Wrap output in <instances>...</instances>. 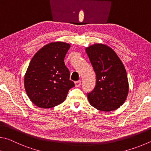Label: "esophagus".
Wrapping results in <instances>:
<instances>
[{"label": "esophagus", "instance_id": "obj_1", "mask_svg": "<svg viewBox=\"0 0 151 151\" xmlns=\"http://www.w3.org/2000/svg\"><path fill=\"white\" fill-rule=\"evenodd\" d=\"M81 81L80 80L77 81L75 82V85L76 88H78V87H80L81 86Z\"/></svg>", "mask_w": 151, "mask_h": 151}]
</instances>
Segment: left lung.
I'll return each mask as SVG.
<instances>
[{"mask_svg": "<svg viewBox=\"0 0 151 151\" xmlns=\"http://www.w3.org/2000/svg\"><path fill=\"white\" fill-rule=\"evenodd\" d=\"M86 51L96 74V87L88 93L89 104L103 111L118 109L129 92L127 75L122 62L106 45L93 44Z\"/></svg>", "mask_w": 151, "mask_h": 151, "instance_id": "left-lung-1", "label": "left lung"}]
</instances>
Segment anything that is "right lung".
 Returning <instances> with one entry per match:
<instances>
[{
    "label": "right lung",
    "mask_w": 151,
    "mask_h": 151,
    "mask_svg": "<svg viewBox=\"0 0 151 151\" xmlns=\"http://www.w3.org/2000/svg\"><path fill=\"white\" fill-rule=\"evenodd\" d=\"M70 47L65 42H52L39 50L31 60L24 76V88L36 106L46 109L61 104L75 86L63 62Z\"/></svg>",
    "instance_id": "obj_1"
}]
</instances>
